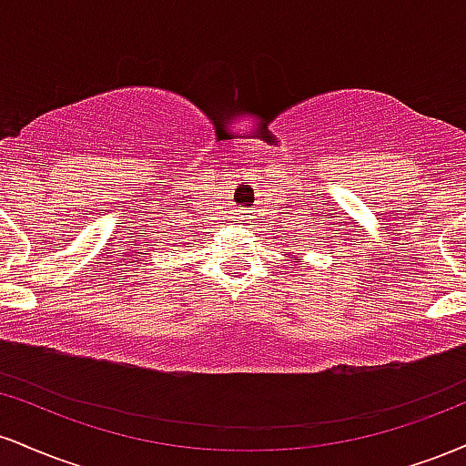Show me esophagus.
Listing matches in <instances>:
<instances>
[{
	"instance_id": "1",
	"label": "esophagus",
	"mask_w": 466,
	"mask_h": 466,
	"mask_svg": "<svg viewBox=\"0 0 466 466\" xmlns=\"http://www.w3.org/2000/svg\"><path fill=\"white\" fill-rule=\"evenodd\" d=\"M238 218H243V210H238Z\"/></svg>"
}]
</instances>
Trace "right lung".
Returning a JSON list of instances; mask_svg holds the SVG:
<instances>
[{"label":"right lung","mask_w":466,"mask_h":466,"mask_svg":"<svg viewBox=\"0 0 466 466\" xmlns=\"http://www.w3.org/2000/svg\"><path fill=\"white\" fill-rule=\"evenodd\" d=\"M164 237H166V234H164ZM159 238V237H157ZM166 243H168V245H177V243H173V240H170V238H166Z\"/></svg>","instance_id":"add662e5"}]
</instances>
